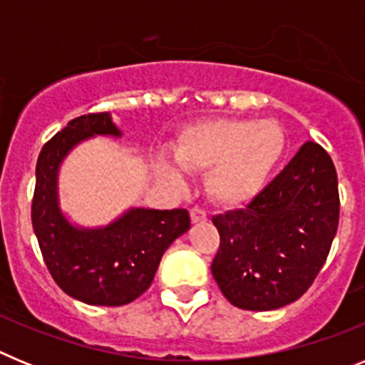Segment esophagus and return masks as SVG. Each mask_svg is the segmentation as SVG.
<instances>
[{
    "instance_id": "esophagus-1",
    "label": "esophagus",
    "mask_w": 365,
    "mask_h": 365,
    "mask_svg": "<svg viewBox=\"0 0 365 365\" xmlns=\"http://www.w3.org/2000/svg\"><path fill=\"white\" fill-rule=\"evenodd\" d=\"M190 217H192V222H201L206 221L208 215H206L205 208H201V206H193L192 210H190Z\"/></svg>"
}]
</instances>
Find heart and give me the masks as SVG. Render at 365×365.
Instances as JSON below:
<instances>
[{"label":"heart","mask_w":365,"mask_h":365,"mask_svg":"<svg viewBox=\"0 0 365 365\" xmlns=\"http://www.w3.org/2000/svg\"><path fill=\"white\" fill-rule=\"evenodd\" d=\"M287 150V137L276 120L215 118L180 131L173 157L186 172H206V188L221 205L237 206L263 190ZM159 170L170 180L180 173L168 159Z\"/></svg>","instance_id":"1"}]
</instances>
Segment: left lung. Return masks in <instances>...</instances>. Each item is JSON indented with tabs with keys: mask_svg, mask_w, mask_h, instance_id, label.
I'll list each match as a JSON object with an SVG mask.
<instances>
[{
	"mask_svg": "<svg viewBox=\"0 0 365 365\" xmlns=\"http://www.w3.org/2000/svg\"><path fill=\"white\" fill-rule=\"evenodd\" d=\"M338 217L333 160L305 143L247 208L212 217L221 237L212 274L225 298L247 311L296 302L324 267Z\"/></svg>",
	"mask_w": 365,
	"mask_h": 365,
	"instance_id": "obj_1",
	"label": "left lung"
}]
</instances>
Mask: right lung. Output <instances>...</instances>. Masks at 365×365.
<instances>
[{
  "label": "right lung",
  "instance_id": "obj_1",
  "mask_svg": "<svg viewBox=\"0 0 365 365\" xmlns=\"http://www.w3.org/2000/svg\"><path fill=\"white\" fill-rule=\"evenodd\" d=\"M93 135L120 137L109 113L76 117L41 148L31 219L45 265L56 285L89 305L118 307L150 289L160 257L190 228L185 208H131L104 228L73 227L58 206V168Z\"/></svg>",
  "mask_w": 365,
  "mask_h": 365
}]
</instances>
